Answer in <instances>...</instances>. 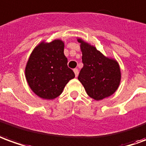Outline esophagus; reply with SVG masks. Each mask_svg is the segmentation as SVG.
<instances>
[{
	"instance_id": "obj_1",
	"label": "esophagus",
	"mask_w": 146,
	"mask_h": 146,
	"mask_svg": "<svg viewBox=\"0 0 146 146\" xmlns=\"http://www.w3.org/2000/svg\"><path fill=\"white\" fill-rule=\"evenodd\" d=\"M74 72H75V77H78V70L77 69V68H75L74 70Z\"/></svg>"
}]
</instances>
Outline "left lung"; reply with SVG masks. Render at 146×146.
Wrapping results in <instances>:
<instances>
[{
  "mask_svg": "<svg viewBox=\"0 0 146 146\" xmlns=\"http://www.w3.org/2000/svg\"><path fill=\"white\" fill-rule=\"evenodd\" d=\"M77 40L80 43L83 63L78 79L86 94L96 101L110 97L120 84L121 71L118 62L104 56L95 46L81 38Z\"/></svg>",
  "mask_w": 146,
  "mask_h": 146,
  "instance_id": "8db88e82",
  "label": "left lung"
}]
</instances>
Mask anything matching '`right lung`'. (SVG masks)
Wrapping results in <instances>:
<instances>
[{"mask_svg":"<svg viewBox=\"0 0 146 146\" xmlns=\"http://www.w3.org/2000/svg\"><path fill=\"white\" fill-rule=\"evenodd\" d=\"M64 49V42L56 39L42 42L32 51L26 65L25 76L30 88L39 98H57L68 82L75 78V73L68 67Z\"/></svg>","mask_w":146,"mask_h":146,"instance_id":"right-lung-1","label":"right lung"}]
</instances>
